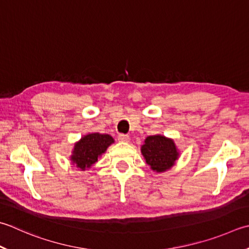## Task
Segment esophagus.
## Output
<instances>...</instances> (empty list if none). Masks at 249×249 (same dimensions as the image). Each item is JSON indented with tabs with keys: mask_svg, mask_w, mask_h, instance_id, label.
Masks as SVG:
<instances>
[{
	"mask_svg": "<svg viewBox=\"0 0 249 249\" xmlns=\"http://www.w3.org/2000/svg\"><path fill=\"white\" fill-rule=\"evenodd\" d=\"M119 141H122V142H129V136L124 135V134H120L118 136Z\"/></svg>",
	"mask_w": 249,
	"mask_h": 249,
	"instance_id": "obj_1",
	"label": "esophagus"
}]
</instances>
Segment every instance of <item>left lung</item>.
<instances>
[{
	"instance_id": "left-lung-1",
	"label": "left lung",
	"mask_w": 249,
	"mask_h": 249,
	"mask_svg": "<svg viewBox=\"0 0 249 249\" xmlns=\"http://www.w3.org/2000/svg\"><path fill=\"white\" fill-rule=\"evenodd\" d=\"M141 154L150 168L163 173L172 168L178 160L179 152L174 140L162 135H153L145 138L141 145Z\"/></svg>"
}]
</instances>
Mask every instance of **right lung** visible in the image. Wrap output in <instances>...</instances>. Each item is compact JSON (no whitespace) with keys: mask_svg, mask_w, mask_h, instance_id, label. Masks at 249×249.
Segmentation results:
<instances>
[{"mask_svg":"<svg viewBox=\"0 0 249 249\" xmlns=\"http://www.w3.org/2000/svg\"><path fill=\"white\" fill-rule=\"evenodd\" d=\"M113 142L114 139L108 134L91 133L83 136L81 140L74 144L70 157L71 162L81 170L90 168Z\"/></svg>","mask_w":249,"mask_h":249,"instance_id":"right-lung-1","label":"right lung"}]
</instances>
